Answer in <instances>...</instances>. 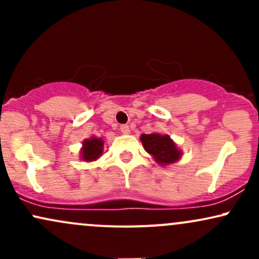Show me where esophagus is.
Instances as JSON below:
<instances>
[{
  "mask_svg": "<svg viewBox=\"0 0 259 259\" xmlns=\"http://www.w3.org/2000/svg\"><path fill=\"white\" fill-rule=\"evenodd\" d=\"M120 132L123 134H129L130 133L129 126H127L126 124H123V125H120Z\"/></svg>",
  "mask_w": 259,
  "mask_h": 259,
  "instance_id": "34e87169",
  "label": "esophagus"
}]
</instances>
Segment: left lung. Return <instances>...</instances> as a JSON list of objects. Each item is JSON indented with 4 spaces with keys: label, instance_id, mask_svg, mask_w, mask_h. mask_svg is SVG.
Wrapping results in <instances>:
<instances>
[{
    "label": "left lung",
    "instance_id": "obj_1",
    "mask_svg": "<svg viewBox=\"0 0 259 259\" xmlns=\"http://www.w3.org/2000/svg\"><path fill=\"white\" fill-rule=\"evenodd\" d=\"M145 151L153 157L159 165H168L179 160L183 152L178 148L169 135L160 134H142L140 136Z\"/></svg>",
    "mask_w": 259,
    "mask_h": 259
}]
</instances>
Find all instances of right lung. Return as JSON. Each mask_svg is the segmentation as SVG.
<instances>
[{
	"label": "right lung",
	"mask_w": 259,
	"mask_h": 259,
	"mask_svg": "<svg viewBox=\"0 0 259 259\" xmlns=\"http://www.w3.org/2000/svg\"><path fill=\"white\" fill-rule=\"evenodd\" d=\"M103 153V140L92 136L91 139H86L82 142L80 157L85 162H92L100 158Z\"/></svg>",
	"instance_id": "obj_1"
}]
</instances>
